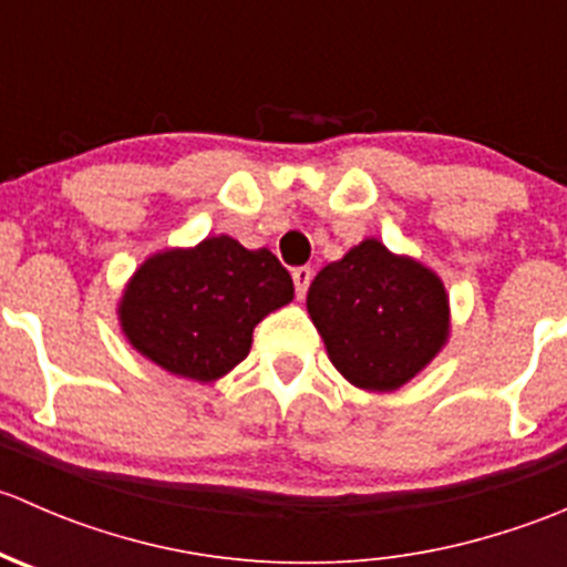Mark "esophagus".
Segmentation results:
<instances>
[{
  "label": "esophagus",
  "mask_w": 567,
  "mask_h": 567,
  "mask_svg": "<svg viewBox=\"0 0 567 567\" xmlns=\"http://www.w3.org/2000/svg\"><path fill=\"white\" fill-rule=\"evenodd\" d=\"M310 282H312V268H307V266L293 268V285H296V296H299V299H305Z\"/></svg>",
  "instance_id": "obj_1"
}]
</instances>
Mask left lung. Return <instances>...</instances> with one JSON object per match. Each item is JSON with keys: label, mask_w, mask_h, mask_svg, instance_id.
<instances>
[{"label": "left lung", "mask_w": 567, "mask_h": 567, "mask_svg": "<svg viewBox=\"0 0 567 567\" xmlns=\"http://www.w3.org/2000/svg\"><path fill=\"white\" fill-rule=\"evenodd\" d=\"M307 312L337 373L364 392H394L450 342V293L431 266L364 238L312 279Z\"/></svg>", "instance_id": "8db88e82"}]
</instances>
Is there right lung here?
<instances>
[{
  "instance_id": "obj_1",
  "label": "right lung",
  "mask_w": 567,
  "mask_h": 567,
  "mask_svg": "<svg viewBox=\"0 0 567 567\" xmlns=\"http://www.w3.org/2000/svg\"><path fill=\"white\" fill-rule=\"evenodd\" d=\"M293 301V279L266 247L230 236L153 251L117 299L120 331L177 379L214 384L249 357L251 331Z\"/></svg>"
}]
</instances>
